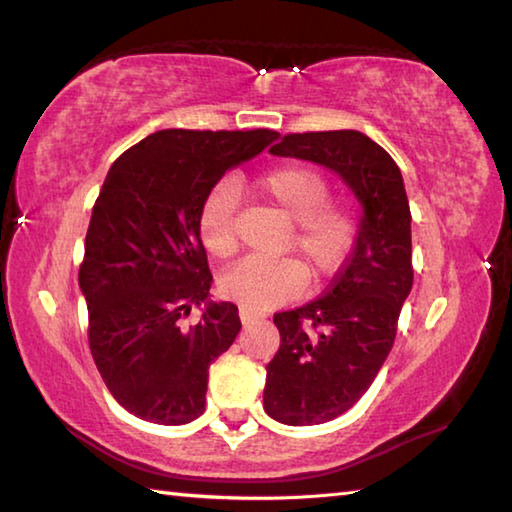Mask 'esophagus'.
<instances>
[{
  "label": "esophagus",
  "instance_id": "34e87169",
  "mask_svg": "<svg viewBox=\"0 0 512 512\" xmlns=\"http://www.w3.org/2000/svg\"><path fill=\"white\" fill-rule=\"evenodd\" d=\"M239 318H241V324H244V327H248V324H253V322H257L259 318H262V315L255 313V311H250V309H244V306H241Z\"/></svg>",
  "mask_w": 512,
  "mask_h": 512
}]
</instances>
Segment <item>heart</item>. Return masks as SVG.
<instances>
[{"instance_id":"heart-1","label":"heart","mask_w":512,"mask_h":512,"mask_svg":"<svg viewBox=\"0 0 512 512\" xmlns=\"http://www.w3.org/2000/svg\"><path fill=\"white\" fill-rule=\"evenodd\" d=\"M255 197L291 221L286 250L304 259L313 277H327L345 264L358 235V219L345 201L329 199L327 176L311 165L284 163L257 176ZM239 194L219 183L203 201L199 237L208 253L226 262L239 250ZM306 268L297 259H246L221 277V293L250 311H266L300 295Z\"/></svg>"}]
</instances>
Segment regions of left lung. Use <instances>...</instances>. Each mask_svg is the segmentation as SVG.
I'll return each mask as SVG.
<instances>
[{
    "instance_id": "1",
    "label": "left lung",
    "mask_w": 512,
    "mask_h": 512,
    "mask_svg": "<svg viewBox=\"0 0 512 512\" xmlns=\"http://www.w3.org/2000/svg\"><path fill=\"white\" fill-rule=\"evenodd\" d=\"M271 152L327 165L365 210L324 295L273 318L280 349L266 367V414L286 425L327 423L360 401L392 351L414 282L410 201L392 156L353 129L286 134Z\"/></svg>"
}]
</instances>
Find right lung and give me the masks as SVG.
Returning a JSON list of instances; mask_svg holds the SVG:
<instances>
[{"label":"right lung","instance_id":"obj_1","mask_svg":"<svg viewBox=\"0 0 512 512\" xmlns=\"http://www.w3.org/2000/svg\"><path fill=\"white\" fill-rule=\"evenodd\" d=\"M277 136L161 129L120 154L102 183L78 273L89 349L111 396L143 421L183 425L206 410L210 362L241 322L232 302H209L187 322L212 284L199 215L226 170Z\"/></svg>","mask_w":512,"mask_h":512}]
</instances>
